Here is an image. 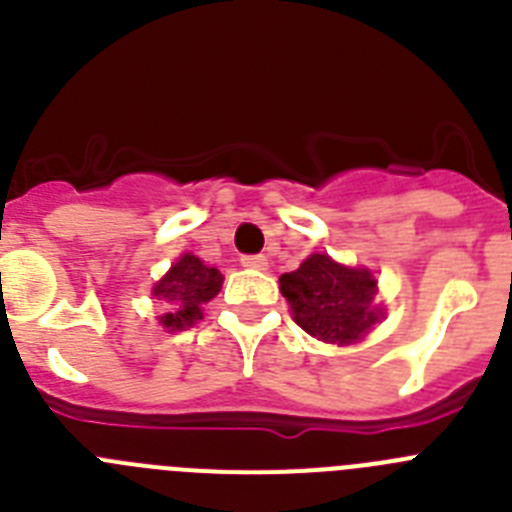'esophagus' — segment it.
<instances>
[{
	"label": "esophagus",
	"mask_w": 512,
	"mask_h": 512,
	"mask_svg": "<svg viewBox=\"0 0 512 512\" xmlns=\"http://www.w3.org/2000/svg\"><path fill=\"white\" fill-rule=\"evenodd\" d=\"M241 266H246V269L264 271L266 266H269V259H266L264 253H251V256H241Z\"/></svg>",
	"instance_id": "34e87169"
}]
</instances>
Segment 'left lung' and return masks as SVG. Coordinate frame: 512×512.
Returning <instances> with one entry per match:
<instances>
[{
	"instance_id": "8db88e82",
	"label": "left lung",
	"mask_w": 512,
	"mask_h": 512,
	"mask_svg": "<svg viewBox=\"0 0 512 512\" xmlns=\"http://www.w3.org/2000/svg\"><path fill=\"white\" fill-rule=\"evenodd\" d=\"M297 325L325 343H354L379 320L372 305L377 279L366 269H348L325 253H312L297 271L279 277Z\"/></svg>"
}]
</instances>
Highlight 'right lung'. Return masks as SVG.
<instances>
[{
  "label": "right lung",
  "instance_id": "1",
  "mask_svg": "<svg viewBox=\"0 0 512 512\" xmlns=\"http://www.w3.org/2000/svg\"><path fill=\"white\" fill-rule=\"evenodd\" d=\"M223 287V274L215 266L202 264L197 256L184 253L182 259L171 266L161 282L153 287L158 300L169 302V312L161 315V323L171 330H182L202 320V305Z\"/></svg>",
  "mask_w": 512,
  "mask_h": 512
}]
</instances>
